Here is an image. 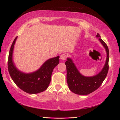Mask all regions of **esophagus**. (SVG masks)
Here are the masks:
<instances>
[{
	"mask_svg": "<svg viewBox=\"0 0 120 120\" xmlns=\"http://www.w3.org/2000/svg\"><path fill=\"white\" fill-rule=\"evenodd\" d=\"M67 55L66 54V53H63V54H62L60 56V59L64 61L67 59Z\"/></svg>",
	"mask_w": 120,
	"mask_h": 120,
	"instance_id": "esophagus-1",
	"label": "esophagus"
}]
</instances>
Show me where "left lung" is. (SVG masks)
Masks as SVG:
<instances>
[{
  "label": "left lung",
  "mask_w": 120,
  "mask_h": 120,
  "mask_svg": "<svg viewBox=\"0 0 120 120\" xmlns=\"http://www.w3.org/2000/svg\"><path fill=\"white\" fill-rule=\"evenodd\" d=\"M96 37L105 48L107 59L105 66L100 73L93 77H85L81 75L76 68L72 59H67L65 64L67 67V80L70 90L79 95H87L97 90L106 77L109 70V49L107 45L101 39L98 34Z\"/></svg>",
  "instance_id": "left-lung-1"
}]
</instances>
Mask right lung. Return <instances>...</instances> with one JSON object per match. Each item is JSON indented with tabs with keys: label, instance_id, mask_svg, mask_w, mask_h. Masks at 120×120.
<instances>
[{
	"label": "right lung",
	"instance_id": "obj_1",
	"mask_svg": "<svg viewBox=\"0 0 120 120\" xmlns=\"http://www.w3.org/2000/svg\"><path fill=\"white\" fill-rule=\"evenodd\" d=\"M17 37L13 42L9 52L8 68L10 75L18 87L25 92L29 94L42 92L49 85L52 71L59 62V56L48 59L35 72L25 74L20 72L12 61L13 50Z\"/></svg>",
	"mask_w": 120,
	"mask_h": 120
}]
</instances>
